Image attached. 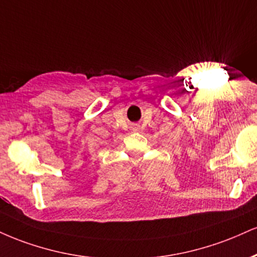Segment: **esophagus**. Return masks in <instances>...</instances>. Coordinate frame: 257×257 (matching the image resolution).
Segmentation results:
<instances>
[{"label": "esophagus", "mask_w": 257, "mask_h": 257, "mask_svg": "<svg viewBox=\"0 0 257 257\" xmlns=\"http://www.w3.org/2000/svg\"><path fill=\"white\" fill-rule=\"evenodd\" d=\"M133 129H134V131H137V129H135V128H133Z\"/></svg>", "instance_id": "1"}]
</instances>
